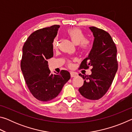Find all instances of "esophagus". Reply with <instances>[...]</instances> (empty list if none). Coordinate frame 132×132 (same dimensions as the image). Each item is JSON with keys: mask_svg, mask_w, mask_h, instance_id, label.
Instances as JSON below:
<instances>
[{"mask_svg": "<svg viewBox=\"0 0 132 132\" xmlns=\"http://www.w3.org/2000/svg\"><path fill=\"white\" fill-rule=\"evenodd\" d=\"M70 76H71V77H75L77 76V74L76 73L73 72V71H71V72H70Z\"/></svg>", "mask_w": 132, "mask_h": 132, "instance_id": "1", "label": "esophagus"}]
</instances>
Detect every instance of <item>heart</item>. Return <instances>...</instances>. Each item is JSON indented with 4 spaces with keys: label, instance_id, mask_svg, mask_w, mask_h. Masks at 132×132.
I'll return each instance as SVG.
<instances>
[{
    "label": "heart",
    "instance_id": "obj_1",
    "mask_svg": "<svg viewBox=\"0 0 132 132\" xmlns=\"http://www.w3.org/2000/svg\"><path fill=\"white\" fill-rule=\"evenodd\" d=\"M67 34L70 38L71 41L75 45H79L80 48L85 51L88 50L90 47V42L86 39V37L82 31L79 28H70L67 31ZM52 48L53 50L57 48V39L55 38L53 40L52 44Z\"/></svg>",
    "mask_w": 132,
    "mask_h": 132
}]
</instances>
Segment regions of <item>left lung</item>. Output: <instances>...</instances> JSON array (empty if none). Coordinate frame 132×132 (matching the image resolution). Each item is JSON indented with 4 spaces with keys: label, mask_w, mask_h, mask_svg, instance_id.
<instances>
[{
    "label": "left lung",
    "mask_w": 132,
    "mask_h": 132,
    "mask_svg": "<svg viewBox=\"0 0 132 132\" xmlns=\"http://www.w3.org/2000/svg\"><path fill=\"white\" fill-rule=\"evenodd\" d=\"M93 32V47L87 57L80 64V69L92 67L91 74L84 76V84L79 91L87 99L97 100L105 94L118 70L117 50L109 33L95 27H89Z\"/></svg>",
    "instance_id": "8db88e82"
}]
</instances>
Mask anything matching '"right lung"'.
I'll use <instances>...</instances> for the list:
<instances>
[{"instance_id":"add662e5","label":"right lung","mask_w":132,"mask_h":132,"mask_svg":"<svg viewBox=\"0 0 132 132\" xmlns=\"http://www.w3.org/2000/svg\"><path fill=\"white\" fill-rule=\"evenodd\" d=\"M59 27L53 25L34 31L23 47L21 69L24 80L32 95L41 101L56 97L70 79L68 71L53 75L48 68L47 60L53 56L52 44Z\"/></svg>"}]
</instances>
